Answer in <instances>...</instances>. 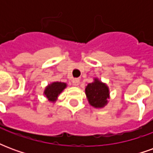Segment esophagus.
<instances>
[{"label": "esophagus", "mask_w": 153, "mask_h": 153, "mask_svg": "<svg viewBox=\"0 0 153 153\" xmlns=\"http://www.w3.org/2000/svg\"><path fill=\"white\" fill-rule=\"evenodd\" d=\"M72 83H73V85H74V86H79V79H72Z\"/></svg>", "instance_id": "1"}]
</instances>
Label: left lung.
I'll use <instances>...</instances> for the list:
<instances>
[{"label":"left lung","mask_w":153,"mask_h":153,"mask_svg":"<svg viewBox=\"0 0 153 153\" xmlns=\"http://www.w3.org/2000/svg\"><path fill=\"white\" fill-rule=\"evenodd\" d=\"M85 94L90 105L95 108H102L108 103L110 98V90L105 83L100 81L97 78L94 79L93 83H88L85 88Z\"/></svg>","instance_id":"obj_1"}]
</instances>
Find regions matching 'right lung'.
Here are the masks:
<instances>
[{"mask_svg":"<svg viewBox=\"0 0 153 153\" xmlns=\"http://www.w3.org/2000/svg\"><path fill=\"white\" fill-rule=\"evenodd\" d=\"M67 87V83L62 82H53L48 84L44 90L43 94L47 97L49 102H55L57 100V97L63 90Z\"/></svg>","mask_w":153,"mask_h":153,"instance_id":"1","label":"right lung"}]
</instances>
